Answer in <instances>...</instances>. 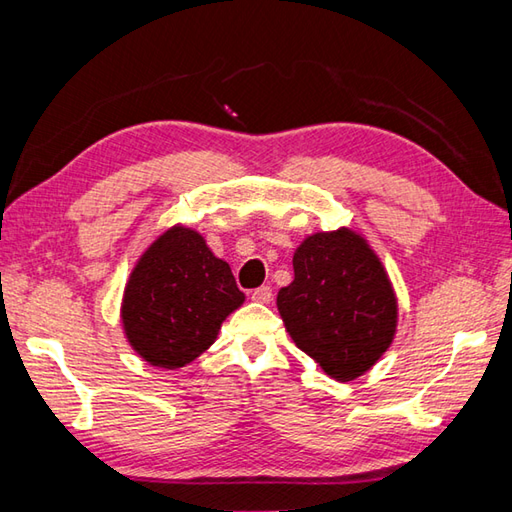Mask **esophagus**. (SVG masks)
<instances>
[{
    "label": "esophagus",
    "instance_id": "1",
    "mask_svg": "<svg viewBox=\"0 0 512 512\" xmlns=\"http://www.w3.org/2000/svg\"><path fill=\"white\" fill-rule=\"evenodd\" d=\"M250 299L257 301V303H270V299H273V288H270V286H259L253 292H250Z\"/></svg>",
    "mask_w": 512,
    "mask_h": 512
}]
</instances>
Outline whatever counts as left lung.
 Masks as SVG:
<instances>
[{
  "label": "left lung",
  "instance_id": "left-lung-1",
  "mask_svg": "<svg viewBox=\"0 0 512 512\" xmlns=\"http://www.w3.org/2000/svg\"><path fill=\"white\" fill-rule=\"evenodd\" d=\"M292 268L295 279L277 295L292 341L341 383L365 374L394 341L398 321L374 250L350 228L314 233L295 250Z\"/></svg>",
  "mask_w": 512,
  "mask_h": 512
}]
</instances>
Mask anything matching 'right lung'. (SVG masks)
<instances>
[{"instance_id":"right-lung-1","label":"right lung","mask_w":512,"mask_h":512,"mask_svg":"<svg viewBox=\"0 0 512 512\" xmlns=\"http://www.w3.org/2000/svg\"><path fill=\"white\" fill-rule=\"evenodd\" d=\"M242 303L231 266L200 233L178 224L138 259L121 317L129 345L149 365L178 369L209 350L222 321Z\"/></svg>"}]
</instances>
